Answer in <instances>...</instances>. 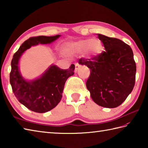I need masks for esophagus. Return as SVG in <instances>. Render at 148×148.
I'll return each mask as SVG.
<instances>
[{
	"label": "esophagus",
	"mask_w": 148,
	"mask_h": 148,
	"mask_svg": "<svg viewBox=\"0 0 148 148\" xmlns=\"http://www.w3.org/2000/svg\"><path fill=\"white\" fill-rule=\"evenodd\" d=\"M79 68V64H75V69H74V72H77V71H78V69Z\"/></svg>",
	"instance_id": "1"
}]
</instances>
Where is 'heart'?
Listing matches in <instances>:
<instances>
[{
  "instance_id": "1",
  "label": "heart",
  "mask_w": 148,
  "mask_h": 148,
  "mask_svg": "<svg viewBox=\"0 0 148 148\" xmlns=\"http://www.w3.org/2000/svg\"><path fill=\"white\" fill-rule=\"evenodd\" d=\"M102 44L99 39H84L68 43L65 46V51L71 54H78L86 51L91 56L99 55L102 50Z\"/></svg>"
}]
</instances>
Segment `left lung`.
Segmentation results:
<instances>
[{
  "mask_svg": "<svg viewBox=\"0 0 148 148\" xmlns=\"http://www.w3.org/2000/svg\"><path fill=\"white\" fill-rule=\"evenodd\" d=\"M106 51L79 64L90 69L86 85L97 104L107 108L121 105L135 85L136 64L132 49L123 41L97 34Z\"/></svg>",
  "mask_w": 148,
  "mask_h": 148,
  "instance_id": "left-lung-1",
  "label": "left lung"
}]
</instances>
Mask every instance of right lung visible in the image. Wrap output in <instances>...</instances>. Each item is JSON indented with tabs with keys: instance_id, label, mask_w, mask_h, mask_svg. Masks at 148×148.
<instances>
[{
	"instance_id": "obj_1",
	"label": "right lung",
	"mask_w": 148,
	"mask_h": 148,
	"mask_svg": "<svg viewBox=\"0 0 148 148\" xmlns=\"http://www.w3.org/2000/svg\"><path fill=\"white\" fill-rule=\"evenodd\" d=\"M60 35L30 37L20 46L11 61L10 83L15 97L27 108L39 113L53 109L60 102L65 81L74 75L75 66L62 69L51 65L39 77L27 80L21 76L19 61L24 51L39 44L46 45L55 41Z\"/></svg>"
}]
</instances>
